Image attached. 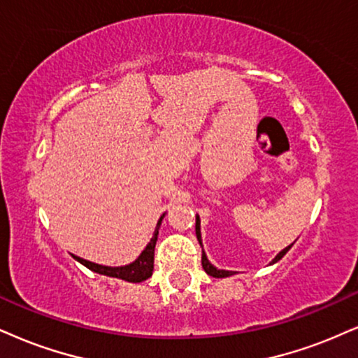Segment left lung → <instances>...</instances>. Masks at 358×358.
Here are the masks:
<instances>
[{"mask_svg": "<svg viewBox=\"0 0 358 358\" xmlns=\"http://www.w3.org/2000/svg\"><path fill=\"white\" fill-rule=\"evenodd\" d=\"M196 236H197V241H199V244L202 245V242H201V220H199V217H196ZM290 247H292V244H290L289 247H285L284 250H280V252L275 255V259L272 260V264H275L277 260H280L282 257H284V255L287 254V250H289ZM201 262H202V267H204V271L209 273V275L217 277V279H222V277H229V275H232V273H234V272H229V271H220V268H215L213 264H210L209 260H207L204 250H202V260H201Z\"/></svg>", "mask_w": 358, "mask_h": 358, "instance_id": "obj_1", "label": "left lung"}]
</instances>
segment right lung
Instances as JSON below:
<instances>
[{
  "instance_id": "obj_1",
  "label": "right lung",
  "mask_w": 358,
  "mask_h": 358,
  "mask_svg": "<svg viewBox=\"0 0 358 358\" xmlns=\"http://www.w3.org/2000/svg\"><path fill=\"white\" fill-rule=\"evenodd\" d=\"M164 217V215H162ZM162 217L157 220L156 231H154V236L151 242L145 245V249L141 252V255L134 262L129 264V266L124 267H106V266H99V264L90 262V260L79 259L76 255H73L78 262H81L83 266L90 268L92 272L103 273V275H109V277H116V279H122L127 282H143L145 279L152 275L154 271V247H156V241H157V234H159V227H161Z\"/></svg>"
}]
</instances>
